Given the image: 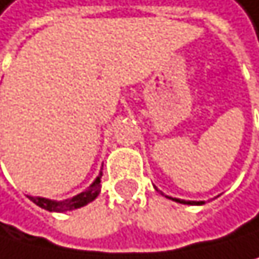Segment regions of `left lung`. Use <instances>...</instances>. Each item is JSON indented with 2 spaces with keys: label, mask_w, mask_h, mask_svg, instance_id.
<instances>
[{
  "label": "left lung",
  "mask_w": 259,
  "mask_h": 259,
  "mask_svg": "<svg viewBox=\"0 0 259 259\" xmlns=\"http://www.w3.org/2000/svg\"><path fill=\"white\" fill-rule=\"evenodd\" d=\"M172 200H176L179 203H184V205H201L203 203V201H185V200H177V198H172Z\"/></svg>",
  "instance_id": "obj_1"
}]
</instances>
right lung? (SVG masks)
Here are the masks:
<instances>
[{
    "instance_id": "obj_1",
    "label": "right lung",
    "mask_w": 259,
    "mask_h": 259,
    "mask_svg": "<svg viewBox=\"0 0 259 259\" xmlns=\"http://www.w3.org/2000/svg\"><path fill=\"white\" fill-rule=\"evenodd\" d=\"M98 193H100V177H97V181H95L85 192L78 193L77 197L64 200V201H53V200L40 198V197H28V198H30L36 206H40L47 211L62 212V211H70V209H77L80 206H85L87 203H90L97 198Z\"/></svg>"
}]
</instances>
